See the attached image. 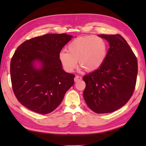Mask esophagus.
<instances>
[{"instance_id":"esophagus-1","label":"esophagus","mask_w":146,"mask_h":146,"mask_svg":"<svg viewBox=\"0 0 146 146\" xmlns=\"http://www.w3.org/2000/svg\"><path fill=\"white\" fill-rule=\"evenodd\" d=\"M74 80H75V82H78V81H80V80H82V77L78 76V75H76L75 77V78H74Z\"/></svg>"}]
</instances>
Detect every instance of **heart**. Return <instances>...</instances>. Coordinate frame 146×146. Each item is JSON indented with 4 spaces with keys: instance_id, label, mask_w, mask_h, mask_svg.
Segmentation results:
<instances>
[{
    "instance_id": "obj_1",
    "label": "heart",
    "mask_w": 146,
    "mask_h": 146,
    "mask_svg": "<svg viewBox=\"0 0 146 146\" xmlns=\"http://www.w3.org/2000/svg\"><path fill=\"white\" fill-rule=\"evenodd\" d=\"M68 50L59 55L64 69L71 72L77 66V61L87 71L97 70L104 63L107 54V43L100 37L88 36L78 38L68 46Z\"/></svg>"
}]
</instances>
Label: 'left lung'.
<instances>
[{
    "mask_svg": "<svg viewBox=\"0 0 146 146\" xmlns=\"http://www.w3.org/2000/svg\"><path fill=\"white\" fill-rule=\"evenodd\" d=\"M109 42L107 57L97 70L83 76L86 104L97 113L113 112L125 105L135 87L137 60L120 35H100Z\"/></svg>",
    "mask_w": 146,
    "mask_h": 146,
    "instance_id": "left-lung-1",
    "label": "left lung"
}]
</instances>
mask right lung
<instances>
[{
    "instance_id": "1",
    "label": "right lung",
    "mask_w": 146,
    "mask_h": 146,
    "mask_svg": "<svg viewBox=\"0 0 146 146\" xmlns=\"http://www.w3.org/2000/svg\"><path fill=\"white\" fill-rule=\"evenodd\" d=\"M73 37L46 34L24 41L11 59V78L17 100L35 112L46 114L56 108L74 85L75 75L62 68L60 51ZM35 61L42 67L34 66Z\"/></svg>"
}]
</instances>
